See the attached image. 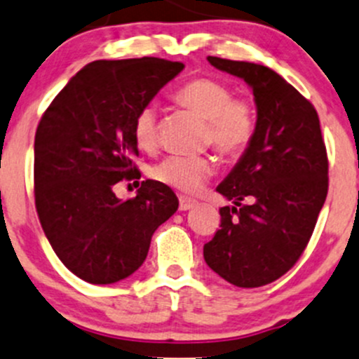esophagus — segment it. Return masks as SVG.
<instances>
[{"label":"esophagus","instance_id":"34e87169","mask_svg":"<svg viewBox=\"0 0 359 359\" xmlns=\"http://www.w3.org/2000/svg\"><path fill=\"white\" fill-rule=\"evenodd\" d=\"M196 201L191 199V198H186V196H180L179 198V210L180 211H187V210H192V208L196 206Z\"/></svg>","mask_w":359,"mask_h":359}]
</instances>
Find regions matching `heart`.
Masks as SVG:
<instances>
[{"instance_id": "heart-1", "label": "heart", "mask_w": 359, "mask_h": 359, "mask_svg": "<svg viewBox=\"0 0 359 359\" xmlns=\"http://www.w3.org/2000/svg\"><path fill=\"white\" fill-rule=\"evenodd\" d=\"M175 102L206 119V143L224 156L238 158L250 148L257 135L259 114L254 102L235 95L233 86L212 76H198L175 92ZM158 114L153 105H144L133 121V136L141 149L158 144ZM216 170L211 156L170 155L151 168L156 182L175 191L192 194L199 191Z\"/></svg>"}]
</instances>
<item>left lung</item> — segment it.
I'll return each mask as SVG.
<instances>
[{
    "label": "left lung",
    "mask_w": 359,
    "mask_h": 359,
    "mask_svg": "<svg viewBox=\"0 0 359 359\" xmlns=\"http://www.w3.org/2000/svg\"><path fill=\"white\" fill-rule=\"evenodd\" d=\"M215 68L252 86L257 135L216 191L235 206L204 243V261L238 288L286 274L309 245L329 189V160L317 110L266 66L208 56Z\"/></svg>",
    "instance_id": "8db88e82"
}]
</instances>
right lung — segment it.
Returning a JSON list of instances; mask_svg holds the SVG:
<instances>
[{
  "label": "right lung",
  "mask_w": 359,
  "mask_h": 359,
  "mask_svg": "<svg viewBox=\"0 0 359 359\" xmlns=\"http://www.w3.org/2000/svg\"><path fill=\"white\" fill-rule=\"evenodd\" d=\"M182 69L160 57L93 61L42 114L35 210L57 257L86 283L110 285L135 273L156 228L179 208L172 189L156 180H143L128 201L116 198L114 186L141 177L133 121Z\"/></svg>",
  "instance_id": "obj_1"
}]
</instances>
